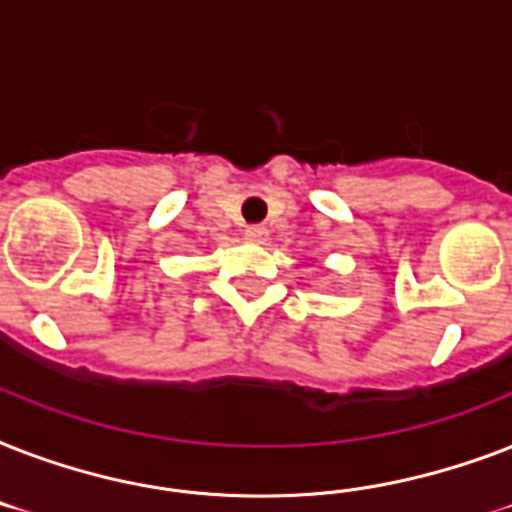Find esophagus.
<instances>
[{
	"mask_svg": "<svg viewBox=\"0 0 512 512\" xmlns=\"http://www.w3.org/2000/svg\"><path fill=\"white\" fill-rule=\"evenodd\" d=\"M249 241H257V244H263L268 239V228L265 225H247V231H244Z\"/></svg>",
	"mask_w": 512,
	"mask_h": 512,
	"instance_id": "obj_1",
	"label": "esophagus"
}]
</instances>
